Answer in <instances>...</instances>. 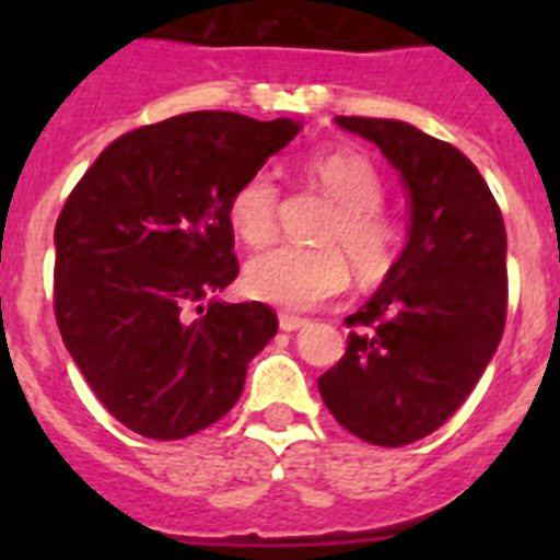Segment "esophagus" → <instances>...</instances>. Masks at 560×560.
I'll return each instance as SVG.
<instances>
[{
	"label": "esophagus",
	"instance_id": "1",
	"mask_svg": "<svg viewBox=\"0 0 560 560\" xmlns=\"http://www.w3.org/2000/svg\"><path fill=\"white\" fill-rule=\"evenodd\" d=\"M308 325V319H303V316H294V314H280V328L283 330H300Z\"/></svg>",
	"mask_w": 560,
	"mask_h": 560
}]
</instances>
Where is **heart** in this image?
<instances>
[{"label":"heart","mask_w":560,"mask_h":560,"mask_svg":"<svg viewBox=\"0 0 560 560\" xmlns=\"http://www.w3.org/2000/svg\"><path fill=\"white\" fill-rule=\"evenodd\" d=\"M308 171L339 205V212L323 235L325 244L336 246H277L252 257L244 271V285L255 300L291 311L316 308L350 283L346 250L361 275L375 277L393 264L400 241L398 226L378 210L384 185L364 153L353 148H330L316 153ZM277 201L280 192L269 173H252L235 187L226 212L232 230L244 244L266 246L275 237Z\"/></svg>","instance_id":"b5f03b06"}]
</instances>
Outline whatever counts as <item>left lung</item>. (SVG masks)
I'll use <instances>...</instances> for the list:
<instances>
[{
	"label": "left lung",
	"mask_w": 560,
	"mask_h": 560,
	"mask_svg": "<svg viewBox=\"0 0 560 560\" xmlns=\"http://www.w3.org/2000/svg\"><path fill=\"white\" fill-rule=\"evenodd\" d=\"M387 156L407 190V246L348 325L319 378L325 407L373 446H407L463 407L491 364L508 314V235L474 162L420 128L336 117Z\"/></svg>",
	"instance_id": "obj_1"
}]
</instances>
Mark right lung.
<instances>
[{
	"instance_id": "right-lung-1",
	"label": "right lung",
	"mask_w": 560,
	"mask_h": 560,
	"mask_svg": "<svg viewBox=\"0 0 560 560\" xmlns=\"http://www.w3.org/2000/svg\"><path fill=\"white\" fill-rule=\"evenodd\" d=\"M303 122L187 112L122 133L56 224V319L122 427L179 440L224 418L277 334L264 303H224L237 277L230 199Z\"/></svg>"
}]
</instances>
